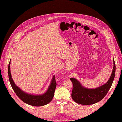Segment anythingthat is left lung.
<instances>
[{"instance_id": "obj_1", "label": "left lung", "mask_w": 122, "mask_h": 122, "mask_svg": "<svg viewBox=\"0 0 122 122\" xmlns=\"http://www.w3.org/2000/svg\"><path fill=\"white\" fill-rule=\"evenodd\" d=\"M114 67L112 74L108 81L103 85L94 89H89L82 85L77 79L71 78L73 83L71 96L74 102L84 105H92L100 101L107 95L110 90L115 75L116 65L113 59Z\"/></svg>"}]
</instances>
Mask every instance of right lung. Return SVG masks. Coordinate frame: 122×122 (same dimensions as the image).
I'll return each mask as SVG.
<instances>
[{
  "instance_id": "right-lung-1",
  "label": "right lung",
  "mask_w": 122,
  "mask_h": 122,
  "mask_svg": "<svg viewBox=\"0 0 122 122\" xmlns=\"http://www.w3.org/2000/svg\"><path fill=\"white\" fill-rule=\"evenodd\" d=\"M10 61L8 65V77L11 86L17 96L22 101L33 106H42L49 103L53 98L56 83L55 75L53 76L50 85L46 92L41 95H33L26 93L20 89L14 83L10 72Z\"/></svg>"
}]
</instances>
